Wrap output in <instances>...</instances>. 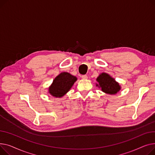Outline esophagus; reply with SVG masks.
<instances>
[{"mask_svg": "<svg viewBox=\"0 0 155 155\" xmlns=\"http://www.w3.org/2000/svg\"><path fill=\"white\" fill-rule=\"evenodd\" d=\"M81 78H82V79H87V75H83L81 76Z\"/></svg>", "mask_w": 155, "mask_h": 155, "instance_id": "1", "label": "esophagus"}]
</instances>
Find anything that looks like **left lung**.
<instances>
[{
  "label": "left lung",
  "instance_id": "8db88e82",
  "mask_svg": "<svg viewBox=\"0 0 155 155\" xmlns=\"http://www.w3.org/2000/svg\"><path fill=\"white\" fill-rule=\"evenodd\" d=\"M97 81L99 83V86L103 92L110 94H114L120 90L121 87L115 80L110 75L106 73H102L97 78Z\"/></svg>",
  "mask_w": 155,
  "mask_h": 155
}]
</instances>
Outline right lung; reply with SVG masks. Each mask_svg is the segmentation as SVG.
I'll use <instances>...</instances> for the list:
<instances>
[{
  "instance_id": "right-lung-1",
  "label": "right lung",
  "mask_w": 155,
  "mask_h": 155,
  "mask_svg": "<svg viewBox=\"0 0 155 155\" xmlns=\"http://www.w3.org/2000/svg\"><path fill=\"white\" fill-rule=\"evenodd\" d=\"M76 80V77L68 72H61L53 81L49 88V93L54 97H61L69 91Z\"/></svg>"
}]
</instances>
